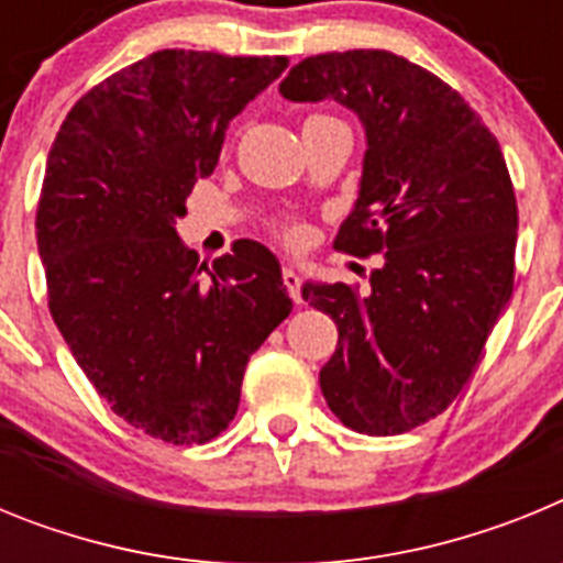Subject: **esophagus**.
Returning <instances> with one entry per match:
<instances>
[{
    "label": "esophagus",
    "instance_id": "34e87169",
    "mask_svg": "<svg viewBox=\"0 0 563 563\" xmlns=\"http://www.w3.org/2000/svg\"><path fill=\"white\" fill-rule=\"evenodd\" d=\"M282 278H285V287L287 292H290L292 305H301L305 298H301V278H298V273L292 271V267H285V271H282Z\"/></svg>",
    "mask_w": 563,
    "mask_h": 563
}]
</instances>
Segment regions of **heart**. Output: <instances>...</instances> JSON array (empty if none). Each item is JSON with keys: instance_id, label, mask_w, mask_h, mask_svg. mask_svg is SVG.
Returning a JSON list of instances; mask_svg holds the SVG:
<instances>
[{"instance_id": "b5f03b06", "label": "heart", "mask_w": 563, "mask_h": 563, "mask_svg": "<svg viewBox=\"0 0 563 563\" xmlns=\"http://www.w3.org/2000/svg\"><path fill=\"white\" fill-rule=\"evenodd\" d=\"M276 233L285 239V242H296V239L301 236V225H298L296 220H278L276 222Z\"/></svg>"}]
</instances>
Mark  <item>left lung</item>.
Masks as SVG:
<instances>
[{"instance_id":"left-lung-1","label":"left lung","mask_w":563,"mask_h":563,"mask_svg":"<svg viewBox=\"0 0 563 563\" xmlns=\"http://www.w3.org/2000/svg\"><path fill=\"white\" fill-rule=\"evenodd\" d=\"M278 92L355 109L369 143L335 251L383 253V267L366 296L343 282L301 290L338 327L327 406L361 434L417 429L465 389L514 292L519 208L505 154L454 87L386 49L310 56Z\"/></svg>"}]
</instances>
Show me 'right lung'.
Listing matches in <instances>:
<instances>
[{
	"mask_svg": "<svg viewBox=\"0 0 563 563\" xmlns=\"http://www.w3.org/2000/svg\"><path fill=\"white\" fill-rule=\"evenodd\" d=\"M287 64L157 49L78 98L47 154L36 242L49 316L114 415L154 440L220 437L247 361L292 310L265 245L236 239L208 271L174 231L228 123Z\"/></svg>",
	"mask_w": 563,
	"mask_h": 563,
	"instance_id": "1",
	"label": "right lung"
}]
</instances>
